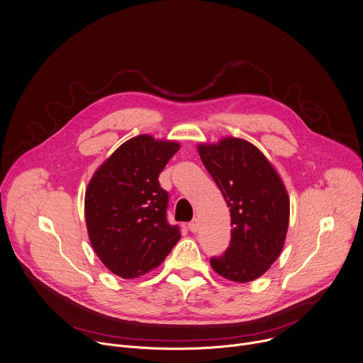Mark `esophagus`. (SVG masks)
Returning <instances> with one entry per match:
<instances>
[{"instance_id": "34e87169", "label": "esophagus", "mask_w": 363, "mask_h": 363, "mask_svg": "<svg viewBox=\"0 0 363 363\" xmlns=\"http://www.w3.org/2000/svg\"><path fill=\"white\" fill-rule=\"evenodd\" d=\"M189 230L193 232V233L199 230V220H197V219H193V220L189 223Z\"/></svg>"}]
</instances>
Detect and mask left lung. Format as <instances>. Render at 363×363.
I'll list each match as a JSON object with an SVG mask.
<instances>
[{"instance_id":"left-lung-1","label":"left lung","mask_w":363,"mask_h":363,"mask_svg":"<svg viewBox=\"0 0 363 363\" xmlns=\"http://www.w3.org/2000/svg\"><path fill=\"white\" fill-rule=\"evenodd\" d=\"M197 151L230 212V244L223 255L211 258V265L226 279L250 283L283 251L290 220L287 189L269 160L247 140L225 137L199 144Z\"/></svg>"}]
</instances>
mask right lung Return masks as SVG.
<instances>
[{
    "instance_id": "add662e5",
    "label": "right lung",
    "mask_w": 363,
    "mask_h": 363,
    "mask_svg": "<svg viewBox=\"0 0 363 363\" xmlns=\"http://www.w3.org/2000/svg\"><path fill=\"white\" fill-rule=\"evenodd\" d=\"M177 141L143 134L119 145L98 167L85 193L91 245L115 275L137 278L157 268L179 242L167 222L169 194L158 176Z\"/></svg>"
}]
</instances>
